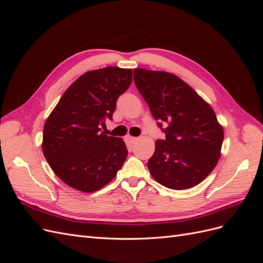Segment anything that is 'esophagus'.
<instances>
[{"label": "esophagus", "instance_id": "34e87169", "mask_svg": "<svg viewBox=\"0 0 263 263\" xmlns=\"http://www.w3.org/2000/svg\"><path fill=\"white\" fill-rule=\"evenodd\" d=\"M128 140L132 142V144H135V142H136V141L138 140V138H137V137H132V136H128Z\"/></svg>", "mask_w": 263, "mask_h": 263}]
</instances>
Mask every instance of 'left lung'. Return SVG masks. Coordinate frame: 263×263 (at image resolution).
Returning <instances> with one entry per match:
<instances>
[{"instance_id":"8db88e82","label":"left lung","mask_w":263,"mask_h":263,"mask_svg":"<svg viewBox=\"0 0 263 263\" xmlns=\"http://www.w3.org/2000/svg\"><path fill=\"white\" fill-rule=\"evenodd\" d=\"M134 82L165 134L148 160L151 176L172 190L197 185L217 164L224 140L213 108L189 84L164 71L135 69Z\"/></svg>"}]
</instances>
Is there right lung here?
I'll return each instance as SVG.
<instances>
[{"label":"right lung","mask_w":263,"mask_h":263,"mask_svg":"<svg viewBox=\"0 0 263 263\" xmlns=\"http://www.w3.org/2000/svg\"><path fill=\"white\" fill-rule=\"evenodd\" d=\"M132 69L106 67L71 84L44 126L43 153L69 186L94 192L112 181L128 155L122 138L100 127L112 119L116 102L132 83Z\"/></svg>","instance_id":"add662e5"}]
</instances>
